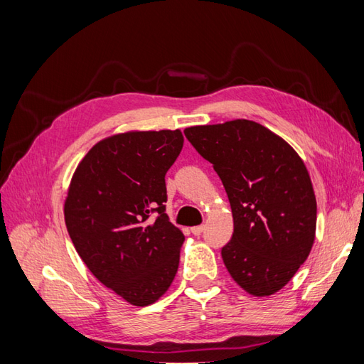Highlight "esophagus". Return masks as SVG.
<instances>
[{"label": "esophagus", "mask_w": 364, "mask_h": 364, "mask_svg": "<svg viewBox=\"0 0 364 364\" xmlns=\"http://www.w3.org/2000/svg\"><path fill=\"white\" fill-rule=\"evenodd\" d=\"M203 229H205V226H193L191 228V234L193 235H200L203 232Z\"/></svg>", "instance_id": "obj_1"}]
</instances>
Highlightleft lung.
I'll return each instance as SVG.
<instances>
[{
	"instance_id": "obj_1",
	"label": "left lung",
	"mask_w": 364,
	"mask_h": 364,
	"mask_svg": "<svg viewBox=\"0 0 364 364\" xmlns=\"http://www.w3.org/2000/svg\"><path fill=\"white\" fill-rule=\"evenodd\" d=\"M183 134L213 164L232 209L234 234L222 249L229 274L252 296L277 293L314 243L317 205L304 161L250 119L193 126Z\"/></svg>"
}]
</instances>
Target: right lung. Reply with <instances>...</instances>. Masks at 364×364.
Wrapping results in <instances>:
<instances>
[{"instance_id":"right-lung-1","label":"right lung","mask_w":364,"mask_h":364,"mask_svg":"<svg viewBox=\"0 0 364 364\" xmlns=\"http://www.w3.org/2000/svg\"><path fill=\"white\" fill-rule=\"evenodd\" d=\"M182 146L179 129L126 132L97 142L73 174L63 206L73 245L94 277L132 305L156 302L179 267L185 237L164 203L165 174Z\"/></svg>"}]
</instances>
